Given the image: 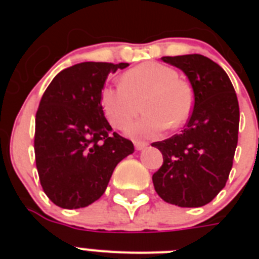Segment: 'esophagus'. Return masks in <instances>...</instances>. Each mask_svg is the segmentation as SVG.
<instances>
[{
    "instance_id": "1",
    "label": "esophagus",
    "mask_w": 259,
    "mask_h": 259,
    "mask_svg": "<svg viewBox=\"0 0 259 259\" xmlns=\"http://www.w3.org/2000/svg\"><path fill=\"white\" fill-rule=\"evenodd\" d=\"M146 146H148V143H145V141H135V148H136V150H143Z\"/></svg>"
}]
</instances>
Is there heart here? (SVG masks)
Returning a JSON list of instances; mask_svg holds the SVG:
<instances>
[{
	"label": "heart",
	"mask_w": 259,
	"mask_h": 259,
	"mask_svg": "<svg viewBox=\"0 0 259 259\" xmlns=\"http://www.w3.org/2000/svg\"><path fill=\"white\" fill-rule=\"evenodd\" d=\"M120 84L102 89L101 106L110 124L123 128L140 113L143 104L145 114L125 130L130 136H154L167 127H180L191 116V85L168 66L157 62L139 65L123 75Z\"/></svg>",
	"instance_id": "b5f03b06"
}]
</instances>
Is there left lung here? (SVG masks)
Returning a JSON list of instances; mask_svg holds the SVG:
<instances>
[{
  "mask_svg": "<svg viewBox=\"0 0 259 259\" xmlns=\"http://www.w3.org/2000/svg\"><path fill=\"white\" fill-rule=\"evenodd\" d=\"M187 75L194 95L182 134L153 143L163 164L153 184L163 201L180 207H200L214 200L227 183L237 146L240 110L226 71L201 54L162 57Z\"/></svg>",
  "mask_w": 259,
  "mask_h": 259,
  "instance_id": "8db88e82",
  "label": "left lung"
}]
</instances>
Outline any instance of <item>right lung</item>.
<instances>
[{
	"label": "right lung",
	"instance_id": "obj_1",
	"mask_svg": "<svg viewBox=\"0 0 259 259\" xmlns=\"http://www.w3.org/2000/svg\"><path fill=\"white\" fill-rule=\"evenodd\" d=\"M128 63L83 62L62 70L36 113L35 155L41 187L63 209L85 207L106 191L116 164L135 152L109 124L101 92L110 72Z\"/></svg>",
	"mask_w": 259,
	"mask_h": 259
}]
</instances>
